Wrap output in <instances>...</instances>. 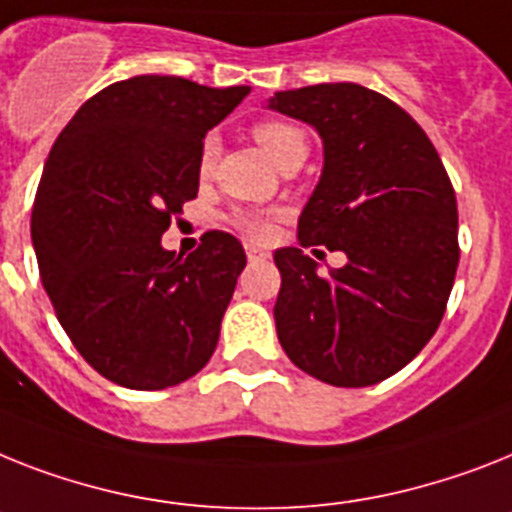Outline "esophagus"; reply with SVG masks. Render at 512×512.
Instances as JSON below:
<instances>
[{"mask_svg":"<svg viewBox=\"0 0 512 512\" xmlns=\"http://www.w3.org/2000/svg\"><path fill=\"white\" fill-rule=\"evenodd\" d=\"M246 253H248V261H264V259H269V253H266L264 248H259V246H248Z\"/></svg>","mask_w":512,"mask_h":512,"instance_id":"34e87169","label":"esophagus"}]
</instances>
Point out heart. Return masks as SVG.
Masks as SVG:
<instances>
[{"label":"heart","mask_w":512,"mask_h":512,"mask_svg":"<svg viewBox=\"0 0 512 512\" xmlns=\"http://www.w3.org/2000/svg\"><path fill=\"white\" fill-rule=\"evenodd\" d=\"M253 138H256V143L266 151V156L277 164H280L290 151L306 146V135H303V130L282 120L259 122V125L253 128ZM214 154H217V138L209 135L204 141V149H201V170H209L211 162H214ZM230 222L251 240H266L272 235V219L266 217V214H261V211L238 209L230 217Z\"/></svg>","instance_id":"obj_1"}]
</instances>
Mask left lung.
Here are the masks:
<instances>
[{
  "mask_svg": "<svg viewBox=\"0 0 512 512\" xmlns=\"http://www.w3.org/2000/svg\"><path fill=\"white\" fill-rule=\"evenodd\" d=\"M269 109L308 122L322 177L277 248L274 303L287 358L335 387L392 377L437 332L458 269V204L442 159L411 114L358 83L277 91ZM327 245L349 264L329 275L302 253Z\"/></svg>",
  "mask_w": 512,
  "mask_h": 512,
  "instance_id": "left-lung-1",
  "label": "left lung"
}]
</instances>
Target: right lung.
Segmentation results:
<instances>
[{"label":"right lung","instance_id":"1","mask_svg":"<svg viewBox=\"0 0 512 512\" xmlns=\"http://www.w3.org/2000/svg\"><path fill=\"white\" fill-rule=\"evenodd\" d=\"M248 94L135 75L91 96L49 151L31 217L38 272L67 337L109 382L175 387L217 348L246 251L211 230L183 259L162 235L196 198L206 133Z\"/></svg>","mask_w":512,"mask_h":512}]
</instances>
